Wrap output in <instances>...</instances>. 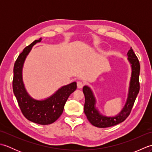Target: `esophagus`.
Segmentation results:
<instances>
[{"label":"esophagus","mask_w":152,"mask_h":152,"mask_svg":"<svg viewBox=\"0 0 152 152\" xmlns=\"http://www.w3.org/2000/svg\"><path fill=\"white\" fill-rule=\"evenodd\" d=\"M77 87H78V88L79 89H81L83 87V83L82 82H77Z\"/></svg>","instance_id":"esophagus-1"}]
</instances>
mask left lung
Returning <instances> with one entry per match:
<instances>
[{
  "label": "left lung",
  "mask_w": 152,
  "mask_h": 152,
  "mask_svg": "<svg viewBox=\"0 0 152 152\" xmlns=\"http://www.w3.org/2000/svg\"><path fill=\"white\" fill-rule=\"evenodd\" d=\"M127 56L129 57L128 59L131 64L132 70H133L129 93L127 101L124 109L118 115L112 118L101 115L95 109V100L91 89L88 86H84L83 88V93L85 96V114L89 121L96 127L106 128L118 125L125 121L131 114L135 100L140 91L139 75L140 65L138 57L135 55L132 48H131L129 51H128Z\"/></svg>",
  "instance_id": "1"
}]
</instances>
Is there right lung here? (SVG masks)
<instances>
[{
  "mask_svg": "<svg viewBox=\"0 0 152 152\" xmlns=\"http://www.w3.org/2000/svg\"><path fill=\"white\" fill-rule=\"evenodd\" d=\"M40 41L41 38L34 40L19 55L14 66L12 87L23 115L32 122L40 125H49L56 121L62 114L68 98L76 89L77 86L76 82H72L63 86L44 101H36L27 94L22 81V67L32 47Z\"/></svg>",
  "mask_w": 152,
  "mask_h": 152,
  "instance_id": "obj_1",
  "label": "right lung"
}]
</instances>
